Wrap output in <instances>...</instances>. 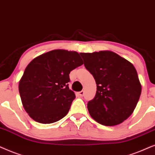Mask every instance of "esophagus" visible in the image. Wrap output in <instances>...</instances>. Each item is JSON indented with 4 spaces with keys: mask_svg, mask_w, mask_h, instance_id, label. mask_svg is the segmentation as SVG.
Wrapping results in <instances>:
<instances>
[{
    "mask_svg": "<svg viewBox=\"0 0 155 155\" xmlns=\"http://www.w3.org/2000/svg\"><path fill=\"white\" fill-rule=\"evenodd\" d=\"M79 95L80 96H83L84 95V91H80L79 93Z\"/></svg>",
    "mask_w": 155,
    "mask_h": 155,
    "instance_id": "1",
    "label": "esophagus"
}]
</instances>
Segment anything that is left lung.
I'll list each match as a JSON object with an SVG mask.
<instances>
[{"instance_id": "obj_1", "label": "left lung", "mask_w": 155, "mask_h": 155, "mask_svg": "<svg viewBox=\"0 0 155 155\" xmlns=\"http://www.w3.org/2000/svg\"><path fill=\"white\" fill-rule=\"evenodd\" d=\"M80 54L96 83V96L87 104L90 115L106 126L120 124L133 113L141 94L135 67L108 50Z\"/></svg>"}]
</instances>
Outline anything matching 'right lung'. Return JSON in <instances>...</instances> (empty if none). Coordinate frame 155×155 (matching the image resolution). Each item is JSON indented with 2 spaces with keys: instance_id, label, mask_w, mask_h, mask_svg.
I'll return each mask as SVG.
<instances>
[{
  "instance_id": "right-lung-1",
  "label": "right lung",
  "mask_w": 155,
  "mask_h": 155,
  "mask_svg": "<svg viewBox=\"0 0 155 155\" xmlns=\"http://www.w3.org/2000/svg\"><path fill=\"white\" fill-rule=\"evenodd\" d=\"M84 64L75 51L54 49L29 63L19 81L22 106L31 118L53 123L69 112L75 94L68 86L69 73Z\"/></svg>"
}]
</instances>
